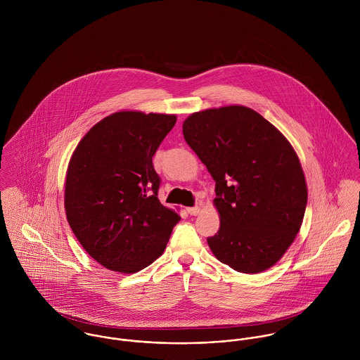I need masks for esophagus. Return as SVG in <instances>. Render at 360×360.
I'll return each mask as SVG.
<instances>
[{
  "label": "esophagus",
  "mask_w": 360,
  "mask_h": 360,
  "mask_svg": "<svg viewBox=\"0 0 360 360\" xmlns=\"http://www.w3.org/2000/svg\"><path fill=\"white\" fill-rule=\"evenodd\" d=\"M200 212H201V207H200V206H191V207H187V213H188V214H191V216H197Z\"/></svg>",
  "instance_id": "obj_1"
}]
</instances>
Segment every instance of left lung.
<instances>
[{"mask_svg": "<svg viewBox=\"0 0 360 360\" xmlns=\"http://www.w3.org/2000/svg\"><path fill=\"white\" fill-rule=\"evenodd\" d=\"M183 134L216 181L220 227L207 237L213 255L241 273L267 270L304 220L308 190L298 155L270 122L241 105L193 113Z\"/></svg>", "mask_w": 360, "mask_h": 360, "instance_id": "8db88e82", "label": "left lung"}]
</instances>
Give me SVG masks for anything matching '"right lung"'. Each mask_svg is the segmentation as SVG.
Wrapping results in <instances>:
<instances>
[{
    "instance_id": "obj_1",
    "label": "right lung",
    "mask_w": 360,
    "mask_h": 360,
    "mask_svg": "<svg viewBox=\"0 0 360 360\" xmlns=\"http://www.w3.org/2000/svg\"><path fill=\"white\" fill-rule=\"evenodd\" d=\"M174 115L116 112L82 139L69 162L65 210L87 254L103 267L136 273L162 255L180 216L158 200L153 165Z\"/></svg>"
}]
</instances>
